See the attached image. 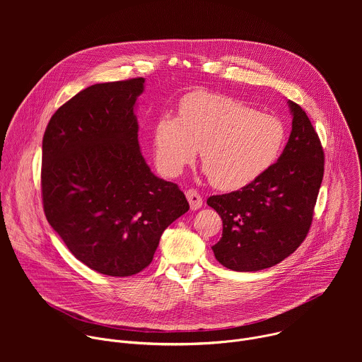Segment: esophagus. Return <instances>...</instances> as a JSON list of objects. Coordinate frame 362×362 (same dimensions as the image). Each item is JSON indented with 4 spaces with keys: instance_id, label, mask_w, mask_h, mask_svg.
I'll use <instances>...</instances> for the list:
<instances>
[{
    "instance_id": "obj_1",
    "label": "esophagus",
    "mask_w": 362,
    "mask_h": 362,
    "mask_svg": "<svg viewBox=\"0 0 362 362\" xmlns=\"http://www.w3.org/2000/svg\"><path fill=\"white\" fill-rule=\"evenodd\" d=\"M186 197H187V200H189V204H190V209H192V211H197V209L202 208L203 199H202V196L199 194L197 190H194V189L186 190Z\"/></svg>"
}]
</instances>
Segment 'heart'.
<instances>
[{
  "label": "heart",
  "mask_w": 362,
  "mask_h": 362,
  "mask_svg": "<svg viewBox=\"0 0 362 362\" xmlns=\"http://www.w3.org/2000/svg\"><path fill=\"white\" fill-rule=\"evenodd\" d=\"M288 130L282 120L230 97L196 91L179 106V117L163 113L153 126L151 148L166 176H179L196 159L211 183L236 190L262 177L281 158Z\"/></svg>",
  "instance_id": "obj_1"
}]
</instances>
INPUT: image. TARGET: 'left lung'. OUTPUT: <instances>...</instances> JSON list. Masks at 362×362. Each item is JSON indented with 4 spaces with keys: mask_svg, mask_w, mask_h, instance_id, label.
<instances>
[{
    "mask_svg": "<svg viewBox=\"0 0 362 362\" xmlns=\"http://www.w3.org/2000/svg\"><path fill=\"white\" fill-rule=\"evenodd\" d=\"M288 106L292 130L278 162L240 190L208 199L223 222L222 238L212 249L228 269L256 272L275 267L298 249L311 228L324 150L300 106L291 100Z\"/></svg>",
    "mask_w": 362,
    "mask_h": 362,
    "instance_id": "1",
    "label": "left lung"
}]
</instances>
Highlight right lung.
<instances>
[{
	"mask_svg": "<svg viewBox=\"0 0 362 362\" xmlns=\"http://www.w3.org/2000/svg\"><path fill=\"white\" fill-rule=\"evenodd\" d=\"M143 90V77L90 86L42 137L45 218L80 262L109 276L148 267L165 229L189 211L177 185L141 156L134 107Z\"/></svg>",
	"mask_w": 362,
	"mask_h": 362,
	"instance_id": "right-lung-1",
	"label": "right lung"
}]
</instances>
